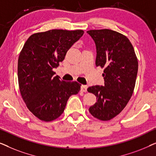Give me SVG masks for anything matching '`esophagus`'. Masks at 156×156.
<instances>
[{
  "instance_id": "34e87169",
  "label": "esophagus",
  "mask_w": 156,
  "mask_h": 156,
  "mask_svg": "<svg viewBox=\"0 0 156 156\" xmlns=\"http://www.w3.org/2000/svg\"><path fill=\"white\" fill-rule=\"evenodd\" d=\"M87 88H88V87L87 85H82L81 86V91H83V92H86V91H87Z\"/></svg>"
}]
</instances>
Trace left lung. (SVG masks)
Listing matches in <instances>:
<instances>
[{
    "label": "left lung",
    "instance_id": "1",
    "mask_svg": "<svg viewBox=\"0 0 156 156\" xmlns=\"http://www.w3.org/2000/svg\"><path fill=\"white\" fill-rule=\"evenodd\" d=\"M87 33L96 44V65L104 68V86L96 85L87 89L97 99L89 111L95 118L108 121L122 112L133 94L138 59L131 42L122 34L108 29Z\"/></svg>",
    "mask_w": 156,
    "mask_h": 156
}]
</instances>
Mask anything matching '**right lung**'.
I'll return each instance as SVG.
<instances>
[{
  "mask_svg": "<svg viewBox=\"0 0 156 156\" xmlns=\"http://www.w3.org/2000/svg\"><path fill=\"white\" fill-rule=\"evenodd\" d=\"M84 34L82 30H51L35 33L27 40L18 57L19 89L27 107L36 117L51 121L59 117L69 97L81 84L55 76L68 50Z\"/></svg>",
  "mask_w": 156,
  "mask_h": 156,
  "instance_id": "right-lung-1",
  "label": "right lung"
}]
</instances>
